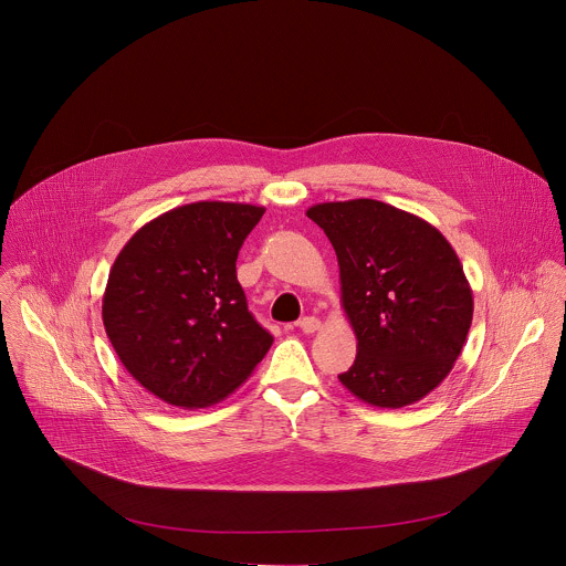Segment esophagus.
Returning a JSON list of instances; mask_svg holds the SVG:
<instances>
[{
    "label": "esophagus",
    "instance_id": "1",
    "mask_svg": "<svg viewBox=\"0 0 566 566\" xmlns=\"http://www.w3.org/2000/svg\"><path fill=\"white\" fill-rule=\"evenodd\" d=\"M300 328H302L304 333H317V331L322 328V322H319L317 317H304V319L300 322Z\"/></svg>",
    "mask_w": 566,
    "mask_h": 566
}]
</instances>
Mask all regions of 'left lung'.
<instances>
[{"mask_svg": "<svg viewBox=\"0 0 566 566\" xmlns=\"http://www.w3.org/2000/svg\"><path fill=\"white\" fill-rule=\"evenodd\" d=\"M306 216L328 235L342 306L357 357L339 381L377 408H403L430 395L468 339L474 297L446 235L392 205L357 198L313 205Z\"/></svg>", "mask_w": 566, "mask_h": 566, "instance_id": "8db88e82", "label": "left lung"}]
</instances>
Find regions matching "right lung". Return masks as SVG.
Instances as JSON below:
<instances>
[{
    "label": "right lung",
    "instance_id": "right-lung-1",
    "mask_svg": "<svg viewBox=\"0 0 566 566\" xmlns=\"http://www.w3.org/2000/svg\"><path fill=\"white\" fill-rule=\"evenodd\" d=\"M264 207L202 200L143 224L116 255L103 326L125 370L154 397L207 408L240 388L273 337L235 275Z\"/></svg>",
    "mask_w": 566,
    "mask_h": 566
}]
</instances>
